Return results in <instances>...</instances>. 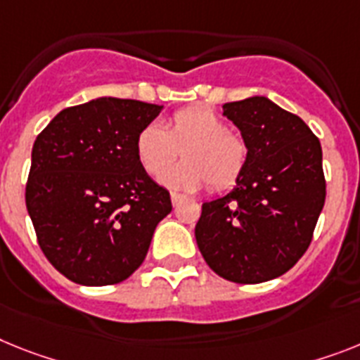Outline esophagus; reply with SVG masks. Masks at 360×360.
<instances>
[{
    "instance_id": "obj_1",
    "label": "esophagus",
    "mask_w": 360,
    "mask_h": 360,
    "mask_svg": "<svg viewBox=\"0 0 360 360\" xmlns=\"http://www.w3.org/2000/svg\"><path fill=\"white\" fill-rule=\"evenodd\" d=\"M170 198H172V205H174V207H177V205H179L181 199H183V195H181V194H175V192H174V194H172Z\"/></svg>"
}]
</instances>
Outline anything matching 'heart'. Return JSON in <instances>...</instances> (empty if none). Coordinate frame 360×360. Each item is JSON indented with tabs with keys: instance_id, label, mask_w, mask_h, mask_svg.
Masks as SVG:
<instances>
[{
	"instance_id": "b5f03b06",
	"label": "heart",
	"mask_w": 360,
	"mask_h": 360,
	"mask_svg": "<svg viewBox=\"0 0 360 360\" xmlns=\"http://www.w3.org/2000/svg\"><path fill=\"white\" fill-rule=\"evenodd\" d=\"M181 150L184 162L165 169ZM135 155L150 177L161 176L172 190L194 192L205 183L214 192L229 190L245 174L249 144L240 134L229 129L225 120L201 105L177 110L166 129L155 122L146 124L135 137Z\"/></svg>"
}]
</instances>
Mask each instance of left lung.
<instances>
[{
	"mask_svg": "<svg viewBox=\"0 0 360 360\" xmlns=\"http://www.w3.org/2000/svg\"><path fill=\"white\" fill-rule=\"evenodd\" d=\"M223 115L249 144V162L231 194L203 203L195 241L216 274L262 283L288 273L313 240L326 201L322 148L265 96L226 102Z\"/></svg>",
	"mask_w": 360,
	"mask_h": 360,
	"instance_id": "1",
	"label": "left lung"
}]
</instances>
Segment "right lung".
<instances>
[{
    "label": "right lung",
    "instance_id": "add662e5",
    "mask_svg": "<svg viewBox=\"0 0 360 360\" xmlns=\"http://www.w3.org/2000/svg\"><path fill=\"white\" fill-rule=\"evenodd\" d=\"M161 105L96 98L60 111L34 141L25 203L45 258L82 285L141 267L170 192L141 168L135 137Z\"/></svg>",
    "mask_w": 360,
    "mask_h": 360
}]
</instances>
